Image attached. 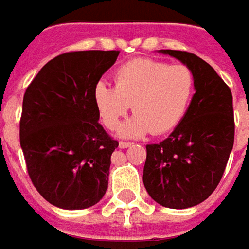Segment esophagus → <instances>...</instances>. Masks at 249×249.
<instances>
[{
  "label": "esophagus",
  "mask_w": 249,
  "mask_h": 249,
  "mask_svg": "<svg viewBox=\"0 0 249 249\" xmlns=\"http://www.w3.org/2000/svg\"><path fill=\"white\" fill-rule=\"evenodd\" d=\"M130 145H131V142H129V141H120L119 142L120 148H127Z\"/></svg>",
  "instance_id": "esophagus-1"
}]
</instances>
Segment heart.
<instances>
[{
    "label": "heart",
    "mask_w": 249,
    "mask_h": 249,
    "mask_svg": "<svg viewBox=\"0 0 249 249\" xmlns=\"http://www.w3.org/2000/svg\"><path fill=\"white\" fill-rule=\"evenodd\" d=\"M194 91L196 77L187 65L139 58L116 69L115 86L97 83L94 101L108 129H116L133 105L136 116L120 127V134L142 137L151 131L159 136L184 119Z\"/></svg>",
    "instance_id": "heart-1"
}]
</instances>
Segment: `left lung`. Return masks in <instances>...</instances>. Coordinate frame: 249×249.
Instances as JSON below:
<instances>
[{
	"mask_svg": "<svg viewBox=\"0 0 249 249\" xmlns=\"http://www.w3.org/2000/svg\"><path fill=\"white\" fill-rule=\"evenodd\" d=\"M187 65L196 94L184 119L159 144L147 145L142 181L159 205L191 208L211 196L234 144L233 95L215 69L194 53L160 50Z\"/></svg>",
	"mask_w": 249,
	"mask_h": 249,
	"instance_id": "1",
	"label": "left lung"
}]
</instances>
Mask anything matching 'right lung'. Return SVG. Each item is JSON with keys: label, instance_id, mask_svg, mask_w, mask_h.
Returning a JSON list of instances; mask_svg holds the SVG:
<instances>
[{"label": "right lung", "instance_id": "right-lung-1", "mask_svg": "<svg viewBox=\"0 0 249 249\" xmlns=\"http://www.w3.org/2000/svg\"><path fill=\"white\" fill-rule=\"evenodd\" d=\"M119 51H73L47 62L23 95L20 147L36 190L62 209L95 205L119 142L98 122L94 87Z\"/></svg>", "mask_w": 249, "mask_h": 249}]
</instances>
